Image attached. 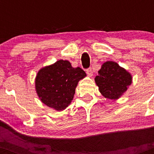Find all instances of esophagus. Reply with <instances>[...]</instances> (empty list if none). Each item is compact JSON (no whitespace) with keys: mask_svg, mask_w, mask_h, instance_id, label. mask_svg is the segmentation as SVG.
I'll list each match as a JSON object with an SVG mask.
<instances>
[{"mask_svg":"<svg viewBox=\"0 0 154 154\" xmlns=\"http://www.w3.org/2000/svg\"><path fill=\"white\" fill-rule=\"evenodd\" d=\"M86 74H87V75L90 76V77L91 76H92V75H93V72H92V70L91 68L86 69Z\"/></svg>","mask_w":154,"mask_h":154,"instance_id":"34e87169","label":"esophagus"}]
</instances>
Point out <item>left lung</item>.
Returning a JSON list of instances; mask_svg holds the SVG:
<instances>
[{
	"instance_id": "8db88e82",
	"label": "left lung",
	"mask_w": 154,
	"mask_h": 154,
	"mask_svg": "<svg viewBox=\"0 0 154 154\" xmlns=\"http://www.w3.org/2000/svg\"><path fill=\"white\" fill-rule=\"evenodd\" d=\"M95 82L105 98L118 99L132 83V75L116 62L109 61L102 65Z\"/></svg>"
}]
</instances>
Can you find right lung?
Returning <instances> with one entry per match:
<instances>
[{
  "instance_id": "add662e5",
  "label": "right lung",
  "mask_w": 154,
  "mask_h": 154,
  "mask_svg": "<svg viewBox=\"0 0 154 154\" xmlns=\"http://www.w3.org/2000/svg\"><path fill=\"white\" fill-rule=\"evenodd\" d=\"M86 76L81 68H73L67 60L42 68L35 78V89L42 103L57 111L71 103L79 80Z\"/></svg>"
}]
</instances>
